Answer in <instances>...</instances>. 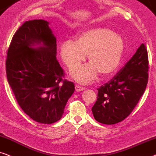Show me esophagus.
<instances>
[{
  "instance_id": "34e87169",
  "label": "esophagus",
  "mask_w": 156,
  "mask_h": 156,
  "mask_svg": "<svg viewBox=\"0 0 156 156\" xmlns=\"http://www.w3.org/2000/svg\"><path fill=\"white\" fill-rule=\"evenodd\" d=\"M75 88H76V91H83V90H85V88H83V87H82V86H78V85H76V86H75Z\"/></svg>"
}]
</instances>
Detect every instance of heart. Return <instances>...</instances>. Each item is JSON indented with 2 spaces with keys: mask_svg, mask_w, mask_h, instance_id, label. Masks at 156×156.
I'll return each instance as SVG.
<instances>
[{
  "mask_svg": "<svg viewBox=\"0 0 156 156\" xmlns=\"http://www.w3.org/2000/svg\"><path fill=\"white\" fill-rule=\"evenodd\" d=\"M125 49L123 38L113 30L95 28L80 33L76 42L66 41L61 44V57L69 69L76 67L88 55L90 63L73 69L71 76L83 84L93 81L100 73L111 76L117 70Z\"/></svg>",
  "mask_w": 156,
  "mask_h": 156,
  "instance_id": "heart-1",
  "label": "heart"
}]
</instances>
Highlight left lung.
<instances>
[{
	"instance_id": "8db88e82",
	"label": "left lung",
	"mask_w": 156,
	"mask_h": 156,
	"mask_svg": "<svg viewBox=\"0 0 156 156\" xmlns=\"http://www.w3.org/2000/svg\"><path fill=\"white\" fill-rule=\"evenodd\" d=\"M148 56L143 43L111 80L98 88L92 108L95 119L112 125L131 113L146 90L148 80Z\"/></svg>"
}]
</instances>
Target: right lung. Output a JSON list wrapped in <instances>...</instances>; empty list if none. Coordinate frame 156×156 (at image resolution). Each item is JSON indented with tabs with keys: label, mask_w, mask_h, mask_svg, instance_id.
<instances>
[{
	"label": "right lung",
	"mask_w": 156,
	"mask_h": 156,
	"mask_svg": "<svg viewBox=\"0 0 156 156\" xmlns=\"http://www.w3.org/2000/svg\"><path fill=\"white\" fill-rule=\"evenodd\" d=\"M48 22L26 21L12 38L7 52V79L23 111L33 120L51 124L63 115L75 90L73 82L63 79L56 59V38ZM42 44L36 49L32 46Z\"/></svg>",
	"instance_id": "1"
}]
</instances>
